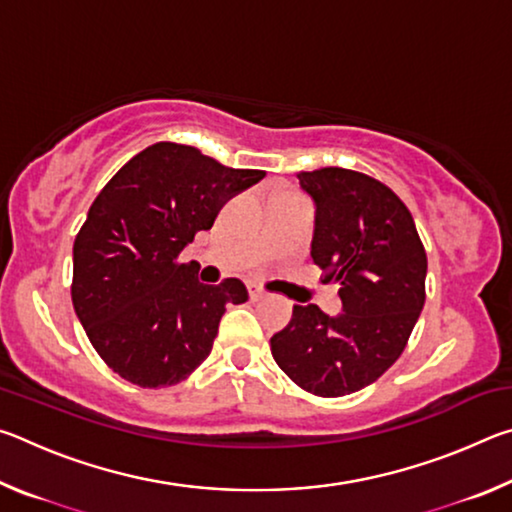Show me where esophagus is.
Segmentation results:
<instances>
[{
	"mask_svg": "<svg viewBox=\"0 0 512 512\" xmlns=\"http://www.w3.org/2000/svg\"><path fill=\"white\" fill-rule=\"evenodd\" d=\"M248 296H250V300L257 302V300H262V298L266 296V291H262L259 287H253V284H250V287H248Z\"/></svg>",
	"mask_w": 512,
	"mask_h": 512,
	"instance_id": "1",
	"label": "esophagus"
}]
</instances>
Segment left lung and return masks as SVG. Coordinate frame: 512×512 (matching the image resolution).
Instances as JSON below:
<instances>
[{"label": "left lung", "instance_id": "obj_1", "mask_svg": "<svg viewBox=\"0 0 512 512\" xmlns=\"http://www.w3.org/2000/svg\"><path fill=\"white\" fill-rule=\"evenodd\" d=\"M296 176L316 203L311 257L339 284L343 314L293 305L271 352L302 391L343 397L400 359L427 298V253L409 207L377 178L341 167Z\"/></svg>", "mask_w": 512, "mask_h": 512}]
</instances>
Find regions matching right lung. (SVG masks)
Listing matches in <instances>:
<instances>
[{"mask_svg":"<svg viewBox=\"0 0 512 512\" xmlns=\"http://www.w3.org/2000/svg\"><path fill=\"white\" fill-rule=\"evenodd\" d=\"M266 171L232 169L196 146L155 142L128 160L90 205L74 239L72 305L92 348L121 379L164 388L210 357L225 305L244 282L196 280L180 253L237 192Z\"/></svg>","mask_w":512,"mask_h":512,"instance_id":"obj_1","label":"right lung"}]
</instances>
